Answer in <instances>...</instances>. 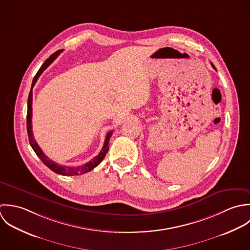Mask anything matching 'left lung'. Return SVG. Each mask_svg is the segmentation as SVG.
Masks as SVG:
<instances>
[{
    "instance_id": "1",
    "label": "left lung",
    "mask_w": 250,
    "mask_h": 250,
    "mask_svg": "<svg viewBox=\"0 0 250 250\" xmlns=\"http://www.w3.org/2000/svg\"><path fill=\"white\" fill-rule=\"evenodd\" d=\"M210 63H211V66H212V67H213V68H214V69H215V70H216V68H215V66H214V65H213V63H212V62H210Z\"/></svg>"
}]
</instances>
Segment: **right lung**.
<instances>
[{
    "instance_id": "1",
    "label": "right lung",
    "mask_w": 250,
    "mask_h": 250,
    "mask_svg": "<svg viewBox=\"0 0 250 250\" xmlns=\"http://www.w3.org/2000/svg\"><path fill=\"white\" fill-rule=\"evenodd\" d=\"M62 50L57 51L54 54H52L50 57L43 62V64L42 65V67L39 69V71L37 72L33 83H32V88L29 94V98H28V110H27V131H28V137H29V142L31 144V147L33 148V150H35V152L37 153V155L42 159V161L51 169L53 172L62 175V176H75V175H82L85 174L87 172L92 171L95 167H97L100 162L103 160V158L105 157L108 149H109V140L110 137L113 134V131H110L107 133L106 137H105V141L103 144V147L100 150V153L98 156H96L93 160L87 162L84 165L81 166H77V167H70V166H63V165H59L58 163H56L55 161H53L50 158H48L45 153L42 151V150L40 148V146L38 145L37 141L34 138L33 135V131H32V102H33V88L35 86V84L37 83L39 77L42 75V73L50 65L51 63L54 62V60L60 55V53Z\"/></svg>"
}]
</instances>
